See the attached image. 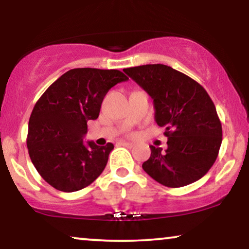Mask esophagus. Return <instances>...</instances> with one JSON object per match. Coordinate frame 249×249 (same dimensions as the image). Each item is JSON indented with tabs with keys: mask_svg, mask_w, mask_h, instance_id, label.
<instances>
[{
	"mask_svg": "<svg viewBox=\"0 0 249 249\" xmlns=\"http://www.w3.org/2000/svg\"><path fill=\"white\" fill-rule=\"evenodd\" d=\"M122 145H124V147H127V148H132V147H134V143H132V142L123 141L122 142Z\"/></svg>",
	"mask_w": 249,
	"mask_h": 249,
	"instance_id": "34e87169",
	"label": "esophagus"
}]
</instances>
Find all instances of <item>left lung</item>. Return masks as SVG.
<instances>
[{
  "label": "left lung",
  "mask_w": 249,
  "mask_h": 249,
  "mask_svg": "<svg viewBox=\"0 0 249 249\" xmlns=\"http://www.w3.org/2000/svg\"><path fill=\"white\" fill-rule=\"evenodd\" d=\"M154 100L155 119L165 127L167 149L150 145L145 173L168 188L194 183L210 171L222 143L214 102L195 79L166 65L123 69Z\"/></svg>",
  "instance_id": "left-lung-1"
}]
</instances>
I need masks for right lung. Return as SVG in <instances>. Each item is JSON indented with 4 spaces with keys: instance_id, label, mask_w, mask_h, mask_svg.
Masks as SVG:
<instances>
[{
    "instance_id": "obj_1",
    "label": "right lung",
    "mask_w": 249,
    "mask_h": 249,
    "mask_svg": "<svg viewBox=\"0 0 249 249\" xmlns=\"http://www.w3.org/2000/svg\"><path fill=\"white\" fill-rule=\"evenodd\" d=\"M117 69L75 68L52 83L38 99L28 123L32 163L48 183L64 192L82 190L105 170L114 144H84L88 122L97 119L105 95L127 81Z\"/></svg>"
}]
</instances>
